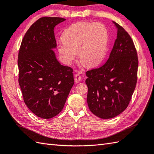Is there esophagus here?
Returning <instances> with one entry per match:
<instances>
[{
  "label": "esophagus",
  "mask_w": 154,
  "mask_h": 154,
  "mask_svg": "<svg viewBox=\"0 0 154 154\" xmlns=\"http://www.w3.org/2000/svg\"><path fill=\"white\" fill-rule=\"evenodd\" d=\"M74 79H75V82L79 83V82H80L81 80V76L79 73H76L74 76Z\"/></svg>",
  "instance_id": "obj_1"
}]
</instances>
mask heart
I'll list each match as a JSON object with an SVG mask.
<instances>
[{"mask_svg": "<svg viewBox=\"0 0 154 154\" xmlns=\"http://www.w3.org/2000/svg\"><path fill=\"white\" fill-rule=\"evenodd\" d=\"M63 41L57 44V50L65 63L71 64L76 56L89 67L103 61L107 52L109 32L100 23L79 22L66 29L62 35Z\"/></svg>", "mask_w": 154, "mask_h": 154, "instance_id": "b5f03b06", "label": "heart"}]
</instances>
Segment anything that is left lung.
<instances>
[{
    "label": "left lung",
    "instance_id": "8db88e82",
    "mask_svg": "<svg viewBox=\"0 0 154 154\" xmlns=\"http://www.w3.org/2000/svg\"><path fill=\"white\" fill-rule=\"evenodd\" d=\"M113 23L117 33L109 59L101 67L86 72L87 104L101 119L113 118L127 108L137 79L138 58L134 42L122 26Z\"/></svg>",
    "mask_w": 154,
    "mask_h": 154
}]
</instances>
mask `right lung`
<instances>
[{
	"label": "right lung",
	"mask_w": 154,
	"mask_h": 154,
	"mask_svg": "<svg viewBox=\"0 0 154 154\" xmlns=\"http://www.w3.org/2000/svg\"><path fill=\"white\" fill-rule=\"evenodd\" d=\"M65 20L40 18L25 33L19 49V83L24 101L43 119L61 112L74 84L73 69L62 65L53 51L57 47L54 28Z\"/></svg>",
	"instance_id": "1"
}]
</instances>
